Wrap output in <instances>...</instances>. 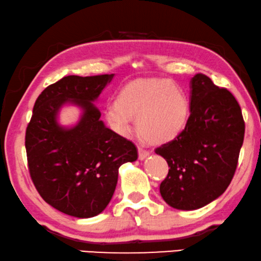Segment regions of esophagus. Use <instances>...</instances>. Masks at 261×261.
I'll return each instance as SVG.
<instances>
[{"label": "esophagus", "instance_id": "34e87169", "mask_svg": "<svg viewBox=\"0 0 261 261\" xmlns=\"http://www.w3.org/2000/svg\"><path fill=\"white\" fill-rule=\"evenodd\" d=\"M150 154V151L144 149V147H138V158L141 159V161H143V159H145L147 155Z\"/></svg>", "mask_w": 261, "mask_h": 261}]
</instances>
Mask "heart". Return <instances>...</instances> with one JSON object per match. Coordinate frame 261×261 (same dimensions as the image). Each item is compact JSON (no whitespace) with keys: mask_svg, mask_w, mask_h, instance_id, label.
<instances>
[{"mask_svg":"<svg viewBox=\"0 0 261 261\" xmlns=\"http://www.w3.org/2000/svg\"><path fill=\"white\" fill-rule=\"evenodd\" d=\"M107 122L119 135L130 134L136 119L139 136L151 144L173 141L188 125L190 103L184 90L166 79L136 80L117 93L108 109Z\"/></svg>","mask_w":261,"mask_h":261,"instance_id":"heart-1","label":"heart"}]
</instances>
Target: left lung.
<instances>
[{"label": "left lung", "instance_id": "8db88e82", "mask_svg": "<svg viewBox=\"0 0 261 261\" xmlns=\"http://www.w3.org/2000/svg\"><path fill=\"white\" fill-rule=\"evenodd\" d=\"M188 125L176 139L155 149L168 162L159 190L178 210H197L221 196L238 164L245 135L234 96L203 73L191 80Z\"/></svg>", "mask_w": 261, "mask_h": 261}]
</instances>
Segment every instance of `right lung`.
<instances>
[{
  "instance_id": "obj_1",
  "label": "right lung",
  "mask_w": 261,
  "mask_h": 261,
  "mask_svg": "<svg viewBox=\"0 0 261 261\" xmlns=\"http://www.w3.org/2000/svg\"><path fill=\"white\" fill-rule=\"evenodd\" d=\"M112 77L65 76L35 102L25 131L29 173L44 201L65 215H99L115 192L119 166L138 158L135 144L108 129L92 104ZM67 102L84 110L70 129L57 122L58 111Z\"/></svg>"
}]
</instances>
